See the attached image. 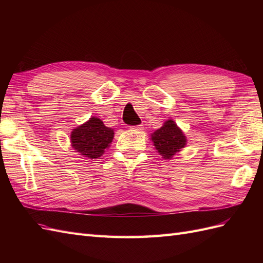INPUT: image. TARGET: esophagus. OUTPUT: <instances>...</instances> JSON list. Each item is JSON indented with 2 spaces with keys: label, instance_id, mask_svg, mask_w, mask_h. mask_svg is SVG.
Segmentation results:
<instances>
[{
  "label": "esophagus",
  "instance_id": "obj_1",
  "mask_svg": "<svg viewBox=\"0 0 263 263\" xmlns=\"http://www.w3.org/2000/svg\"><path fill=\"white\" fill-rule=\"evenodd\" d=\"M132 129H134V130H142V129H144V127H142V125H137V126L132 127Z\"/></svg>",
  "mask_w": 263,
  "mask_h": 263
}]
</instances>
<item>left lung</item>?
Listing matches in <instances>:
<instances>
[{
	"label": "left lung",
	"mask_w": 263,
	"mask_h": 263,
	"mask_svg": "<svg viewBox=\"0 0 263 263\" xmlns=\"http://www.w3.org/2000/svg\"><path fill=\"white\" fill-rule=\"evenodd\" d=\"M155 149L164 160H171L186 146V136L173 119H166L160 128L150 134Z\"/></svg>",
	"instance_id": "obj_1"
}]
</instances>
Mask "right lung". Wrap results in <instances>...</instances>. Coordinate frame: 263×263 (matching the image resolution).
Returning <instances> with one entry per match:
<instances>
[{
  "instance_id": "obj_1",
  "label": "right lung",
  "mask_w": 263,
  "mask_h": 263,
  "mask_svg": "<svg viewBox=\"0 0 263 263\" xmlns=\"http://www.w3.org/2000/svg\"><path fill=\"white\" fill-rule=\"evenodd\" d=\"M114 138V129L106 127L99 117L76 127L70 135L71 146L77 153L87 159H98L109 148Z\"/></svg>"
}]
</instances>
